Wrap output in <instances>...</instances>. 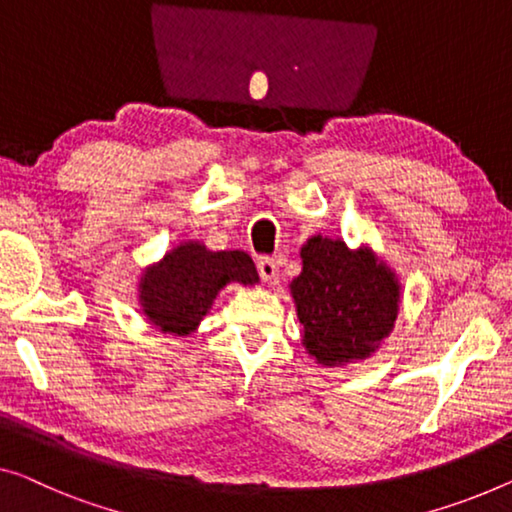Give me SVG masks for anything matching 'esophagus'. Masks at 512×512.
<instances>
[{
    "mask_svg": "<svg viewBox=\"0 0 512 512\" xmlns=\"http://www.w3.org/2000/svg\"><path fill=\"white\" fill-rule=\"evenodd\" d=\"M257 271H259V276H262V280L264 282H276L278 280V264H276V259H271V257H262L257 262Z\"/></svg>",
    "mask_w": 512,
    "mask_h": 512,
    "instance_id": "esophagus-1",
    "label": "esophagus"
}]
</instances>
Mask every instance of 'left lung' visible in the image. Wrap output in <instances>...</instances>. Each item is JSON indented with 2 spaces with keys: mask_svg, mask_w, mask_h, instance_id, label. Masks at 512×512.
<instances>
[{
  "mask_svg": "<svg viewBox=\"0 0 512 512\" xmlns=\"http://www.w3.org/2000/svg\"><path fill=\"white\" fill-rule=\"evenodd\" d=\"M303 269L289 282L301 345L322 368L365 361L393 333L402 285L368 243L315 234L301 246Z\"/></svg>",
  "mask_w": 512,
  "mask_h": 512,
  "instance_id": "obj_1",
  "label": "left lung"
}]
</instances>
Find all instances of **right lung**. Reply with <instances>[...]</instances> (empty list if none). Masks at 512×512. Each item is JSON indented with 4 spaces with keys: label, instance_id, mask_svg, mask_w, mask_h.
<instances>
[{
    "label": "right lung",
    "instance_id": "1",
    "mask_svg": "<svg viewBox=\"0 0 512 512\" xmlns=\"http://www.w3.org/2000/svg\"><path fill=\"white\" fill-rule=\"evenodd\" d=\"M232 282L259 285L253 257L243 250H209L202 241L188 239L144 266L137 301L151 329L186 338L200 329L216 296Z\"/></svg>",
    "mask_w": 512,
    "mask_h": 512
}]
</instances>
